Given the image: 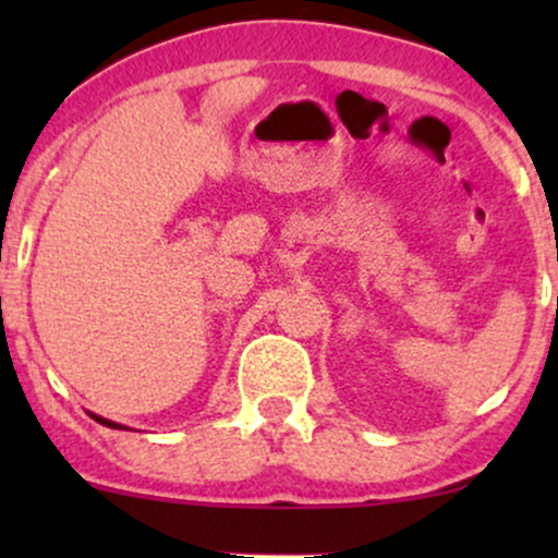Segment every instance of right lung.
<instances>
[{"label":"right lung","mask_w":558,"mask_h":558,"mask_svg":"<svg viewBox=\"0 0 558 558\" xmlns=\"http://www.w3.org/2000/svg\"><path fill=\"white\" fill-rule=\"evenodd\" d=\"M101 422V425H112V427H120V425H114V422H110V420H105V417H96Z\"/></svg>","instance_id":"add662e5"}]
</instances>
